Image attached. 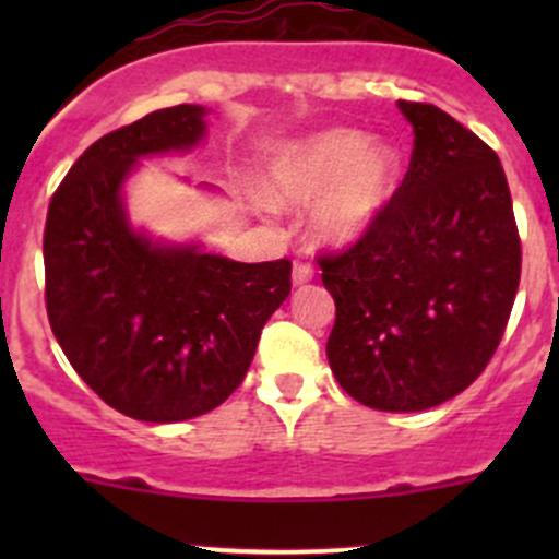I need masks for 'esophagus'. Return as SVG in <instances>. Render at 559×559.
I'll return each instance as SVG.
<instances>
[{
	"label": "esophagus",
	"mask_w": 559,
	"mask_h": 559,
	"mask_svg": "<svg viewBox=\"0 0 559 559\" xmlns=\"http://www.w3.org/2000/svg\"><path fill=\"white\" fill-rule=\"evenodd\" d=\"M292 281H295L297 286L313 281V267L306 262V259H295V264H292Z\"/></svg>",
	"instance_id": "esophagus-1"
}]
</instances>
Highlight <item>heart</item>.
Here are the masks:
<instances>
[{"instance_id":"obj_1","label":"heart","mask_w":559,"mask_h":559,"mask_svg":"<svg viewBox=\"0 0 559 559\" xmlns=\"http://www.w3.org/2000/svg\"><path fill=\"white\" fill-rule=\"evenodd\" d=\"M397 178V156L386 145H368L352 129H330L292 143L267 165L264 191L275 205L313 207V233L321 243L346 246L357 240L381 207Z\"/></svg>"}]
</instances>
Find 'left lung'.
Masks as SVG:
<instances>
[{
	"instance_id": "8db88e82",
	"label": "left lung",
	"mask_w": 559,
	"mask_h": 559,
	"mask_svg": "<svg viewBox=\"0 0 559 559\" xmlns=\"http://www.w3.org/2000/svg\"><path fill=\"white\" fill-rule=\"evenodd\" d=\"M403 183L343 251H321L335 300L326 359L376 411H425L467 389L509 324L522 243L498 154L441 107L405 103Z\"/></svg>"
}]
</instances>
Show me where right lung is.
<instances>
[{
    "mask_svg": "<svg viewBox=\"0 0 559 559\" xmlns=\"http://www.w3.org/2000/svg\"><path fill=\"white\" fill-rule=\"evenodd\" d=\"M205 107L175 105L105 134L53 191L45 218V308L75 373L140 421L222 405L292 292V262H233L132 233L121 183L140 156L191 148Z\"/></svg>",
    "mask_w": 559,
    "mask_h": 559,
    "instance_id": "obj_1",
    "label": "right lung"
}]
</instances>
